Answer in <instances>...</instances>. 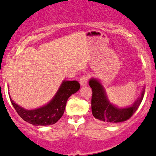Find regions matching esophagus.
<instances>
[{"mask_svg":"<svg viewBox=\"0 0 156 156\" xmlns=\"http://www.w3.org/2000/svg\"><path fill=\"white\" fill-rule=\"evenodd\" d=\"M88 80H89V76L88 75L85 74L83 76H82L80 78V83L82 87H84V86L87 85L88 83Z\"/></svg>","mask_w":156,"mask_h":156,"instance_id":"34e87169","label":"esophagus"}]
</instances>
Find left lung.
Masks as SVG:
<instances>
[{"label":"left lung","mask_w":156,"mask_h":156,"mask_svg":"<svg viewBox=\"0 0 156 156\" xmlns=\"http://www.w3.org/2000/svg\"><path fill=\"white\" fill-rule=\"evenodd\" d=\"M92 89V112L94 118L108 123H117L128 120L135 113L142 101L144 94V87L141 96L130 107L118 108L110 103L102 84L96 78H91L89 82Z\"/></svg>","instance_id":"1"}]
</instances>
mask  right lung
Returning a JSON list of instances; mask_svg holds the SVG:
<instances>
[{
  "label": "right lung",
  "instance_id": "add662e5",
  "mask_svg": "<svg viewBox=\"0 0 156 156\" xmlns=\"http://www.w3.org/2000/svg\"><path fill=\"white\" fill-rule=\"evenodd\" d=\"M80 83L77 80H64L58 92L47 105L34 110L22 108L10 98L14 108L23 120L34 125H50L57 122L62 117L68 98L78 92Z\"/></svg>",
  "mask_w": 156,
  "mask_h": 156
}]
</instances>
